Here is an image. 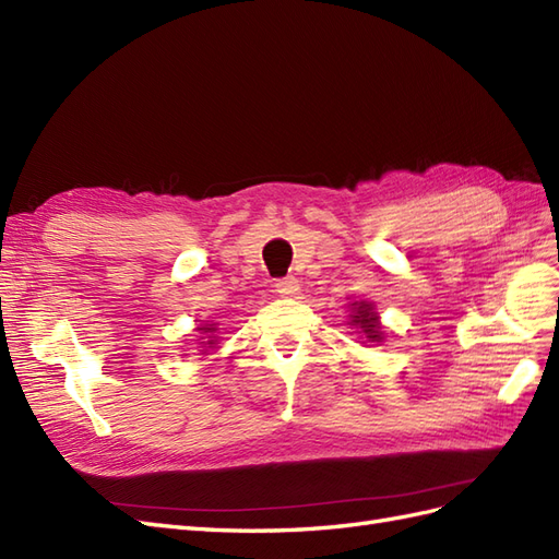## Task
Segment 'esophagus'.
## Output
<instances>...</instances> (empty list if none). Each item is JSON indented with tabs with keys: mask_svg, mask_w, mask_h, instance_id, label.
Segmentation results:
<instances>
[{
	"mask_svg": "<svg viewBox=\"0 0 559 559\" xmlns=\"http://www.w3.org/2000/svg\"><path fill=\"white\" fill-rule=\"evenodd\" d=\"M276 293L283 297H295L299 293V281L295 276H285L276 281Z\"/></svg>",
	"mask_w": 559,
	"mask_h": 559,
	"instance_id": "esophagus-1",
	"label": "esophagus"
}]
</instances>
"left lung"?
Segmentation results:
<instances>
[{
    "instance_id": "8db88e82",
    "label": "left lung",
    "mask_w": 559,
    "mask_h": 559,
    "mask_svg": "<svg viewBox=\"0 0 559 559\" xmlns=\"http://www.w3.org/2000/svg\"><path fill=\"white\" fill-rule=\"evenodd\" d=\"M354 313L356 317H352V323H356V325H361V331L366 333V337H370V340H380V323H378V317L373 313V307L370 305H366V302H361L359 307L354 309Z\"/></svg>"
}]
</instances>
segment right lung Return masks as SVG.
<instances>
[{
  "label": "right lung",
  "mask_w": 559,
  "mask_h": 559,
  "mask_svg": "<svg viewBox=\"0 0 559 559\" xmlns=\"http://www.w3.org/2000/svg\"><path fill=\"white\" fill-rule=\"evenodd\" d=\"M203 331H205V333H210V328H203Z\"/></svg>",
  "instance_id": "obj_1"
}]
</instances>
